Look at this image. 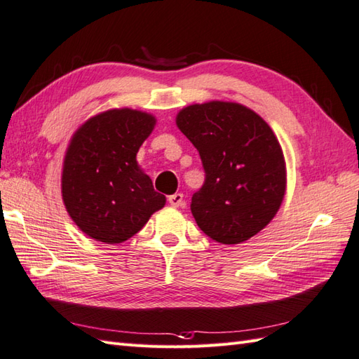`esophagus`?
Masks as SVG:
<instances>
[{"label": "esophagus", "mask_w": 359, "mask_h": 359, "mask_svg": "<svg viewBox=\"0 0 359 359\" xmlns=\"http://www.w3.org/2000/svg\"><path fill=\"white\" fill-rule=\"evenodd\" d=\"M168 202H170V205L174 206V208L182 206V205H183V194H182V193H176V194L170 196V197H168Z\"/></svg>", "instance_id": "obj_1"}]
</instances>
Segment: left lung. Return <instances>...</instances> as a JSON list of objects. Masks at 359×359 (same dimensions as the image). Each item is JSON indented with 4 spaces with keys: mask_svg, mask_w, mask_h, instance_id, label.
<instances>
[{
    "mask_svg": "<svg viewBox=\"0 0 359 359\" xmlns=\"http://www.w3.org/2000/svg\"><path fill=\"white\" fill-rule=\"evenodd\" d=\"M176 125L206 174L191 198L198 228L217 243L238 245L268 226L286 194V162L262 116L237 102L210 101L182 108Z\"/></svg>",
    "mask_w": 359,
    "mask_h": 359,
    "instance_id": "left-lung-1",
    "label": "left lung"
}]
</instances>
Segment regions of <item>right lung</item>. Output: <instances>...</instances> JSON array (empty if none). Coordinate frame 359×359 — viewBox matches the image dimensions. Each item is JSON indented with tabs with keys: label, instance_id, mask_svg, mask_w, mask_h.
<instances>
[{
	"label": "right lung",
	"instance_id": "add662e5",
	"mask_svg": "<svg viewBox=\"0 0 359 359\" xmlns=\"http://www.w3.org/2000/svg\"><path fill=\"white\" fill-rule=\"evenodd\" d=\"M153 114L111 108L86 121L67 147L61 189L65 210L86 236L107 245L128 240L162 210L136 156L154 130Z\"/></svg>",
	"mask_w": 359,
	"mask_h": 359
}]
</instances>
